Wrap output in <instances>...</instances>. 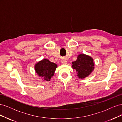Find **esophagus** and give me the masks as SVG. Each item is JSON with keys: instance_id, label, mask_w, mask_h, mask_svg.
I'll list each match as a JSON object with an SVG mask.
<instances>
[{"instance_id": "esophagus-1", "label": "esophagus", "mask_w": 122, "mask_h": 122, "mask_svg": "<svg viewBox=\"0 0 122 122\" xmlns=\"http://www.w3.org/2000/svg\"><path fill=\"white\" fill-rule=\"evenodd\" d=\"M61 62V64H62V65H66V64H67V60H66V59H65V58L62 59Z\"/></svg>"}]
</instances>
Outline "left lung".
<instances>
[{
  "label": "left lung",
  "mask_w": 122,
  "mask_h": 122,
  "mask_svg": "<svg viewBox=\"0 0 122 122\" xmlns=\"http://www.w3.org/2000/svg\"><path fill=\"white\" fill-rule=\"evenodd\" d=\"M72 68L76 70L79 78L84 79L87 77L94 70L95 62L93 58L90 55L80 54L77 60L72 62Z\"/></svg>",
  "instance_id": "8db88e82"
}]
</instances>
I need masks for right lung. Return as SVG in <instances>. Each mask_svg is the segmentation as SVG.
Returning a JSON list of instances; mask_svg holds the SVG:
<instances>
[{"label": "right lung", "instance_id": "right-lung-1", "mask_svg": "<svg viewBox=\"0 0 122 122\" xmlns=\"http://www.w3.org/2000/svg\"><path fill=\"white\" fill-rule=\"evenodd\" d=\"M57 67L56 64L50 61L48 59L44 58L36 62L34 68L35 72L39 77L43 80L49 81L51 77L53 76Z\"/></svg>", "mask_w": 122, "mask_h": 122}]
</instances>
